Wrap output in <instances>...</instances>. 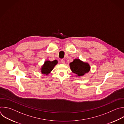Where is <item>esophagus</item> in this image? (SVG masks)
Returning a JSON list of instances; mask_svg holds the SVG:
<instances>
[{"instance_id":"esophagus-1","label":"esophagus","mask_w":124,"mask_h":124,"mask_svg":"<svg viewBox=\"0 0 124 124\" xmlns=\"http://www.w3.org/2000/svg\"><path fill=\"white\" fill-rule=\"evenodd\" d=\"M61 61V63H62V64H65V60H64V59H62Z\"/></svg>"}]
</instances>
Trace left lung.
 <instances>
[{
	"label": "left lung",
	"mask_w": 124,
	"mask_h": 124,
	"mask_svg": "<svg viewBox=\"0 0 124 124\" xmlns=\"http://www.w3.org/2000/svg\"><path fill=\"white\" fill-rule=\"evenodd\" d=\"M70 68L72 72L78 76H83L90 70V66L87 63L81 61L79 59H75L70 64Z\"/></svg>",
	"instance_id": "1"
}]
</instances>
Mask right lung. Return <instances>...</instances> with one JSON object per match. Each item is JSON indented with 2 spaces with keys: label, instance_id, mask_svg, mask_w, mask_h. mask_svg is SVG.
<instances>
[{
  "label": "right lung",
  "instance_id": "right-lung-1",
  "mask_svg": "<svg viewBox=\"0 0 124 124\" xmlns=\"http://www.w3.org/2000/svg\"><path fill=\"white\" fill-rule=\"evenodd\" d=\"M57 64V60L53 61H46L41 68V72L42 74L48 75L54 69V67Z\"/></svg>",
  "mask_w": 124,
  "mask_h": 124
}]
</instances>
